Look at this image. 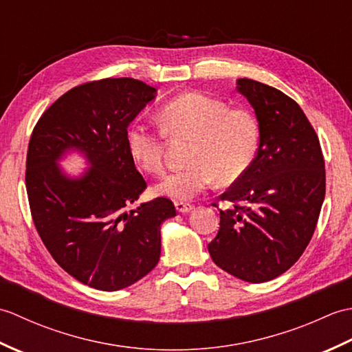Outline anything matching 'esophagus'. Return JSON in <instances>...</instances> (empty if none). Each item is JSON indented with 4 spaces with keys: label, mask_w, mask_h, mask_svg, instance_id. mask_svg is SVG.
Wrapping results in <instances>:
<instances>
[{
    "label": "esophagus",
    "mask_w": 352,
    "mask_h": 352,
    "mask_svg": "<svg viewBox=\"0 0 352 352\" xmlns=\"http://www.w3.org/2000/svg\"><path fill=\"white\" fill-rule=\"evenodd\" d=\"M175 208L180 213H189L190 210H193V204L186 203V201H175Z\"/></svg>",
    "instance_id": "34e87169"
}]
</instances>
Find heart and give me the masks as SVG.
<instances>
[{
    "label": "heart",
    "mask_w": 352,
    "mask_h": 352,
    "mask_svg": "<svg viewBox=\"0 0 352 352\" xmlns=\"http://www.w3.org/2000/svg\"><path fill=\"white\" fill-rule=\"evenodd\" d=\"M163 130L174 139H192L190 164L170 172L157 183V195L189 199L221 184H233L256 160L260 129L257 118L245 107H230L226 100L201 92H188L164 104L160 110ZM126 148L134 163L148 174L164 169V138L145 124L126 131Z\"/></svg>",
    "instance_id": "heart-1"
}]
</instances>
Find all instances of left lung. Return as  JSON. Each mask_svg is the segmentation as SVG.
<instances>
[{
  "label": "left lung",
  "mask_w": 352,
  "mask_h": 352,
  "mask_svg": "<svg viewBox=\"0 0 352 352\" xmlns=\"http://www.w3.org/2000/svg\"><path fill=\"white\" fill-rule=\"evenodd\" d=\"M237 91L256 110L258 149L248 172L219 197L231 207L219 208V231L208 252L236 278L265 283L307 248L325 197V162L296 101L250 78H239Z\"/></svg>",
  "instance_id": "8db88e82"
}]
</instances>
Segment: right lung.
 <instances>
[{"mask_svg":"<svg viewBox=\"0 0 352 352\" xmlns=\"http://www.w3.org/2000/svg\"><path fill=\"white\" fill-rule=\"evenodd\" d=\"M154 96V87L134 78L87 81L43 111L28 142L25 188L37 234L63 271L94 289L119 290L151 272L162 222L177 214L163 197L126 212L146 189L126 129ZM68 147L93 164L78 181L55 166Z\"/></svg>","mask_w":352,"mask_h":352,"instance_id":"right-lung-1","label":"right lung"}]
</instances>
